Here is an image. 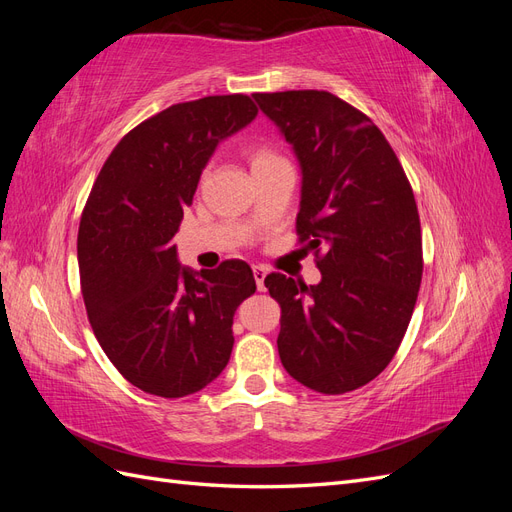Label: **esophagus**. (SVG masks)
<instances>
[{"mask_svg": "<svg viewBox=\"0 0 512 512\" xmlns=\"http://www.w3.org/2000/svg\"><path fill=\"white\" fill-rule=\"evenodd\" d=\"M252 271H254V280H256V286H258V290H265V277H267V269L262 267V265H254V267H252Z\"/></svg>", "mask_w": 512, "mask_h": 512, "instance_id": "1", "label": "esophagus"}]
</instances>
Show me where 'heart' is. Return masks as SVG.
<instances>
[{"mask_svg": "<svg viewBox=\"0 0 512 512\" xmlns=\"http://www.w3.org/2000/svg\"><path fill=\"white\" fill-rule=\"evenodd\" d=\"M277 162H284V158L273 147H269L267 143H252L250 145L252 170L265 168V166H271V164H277Z\"/></svg>", "mask_w": 512, "mask_h": 512, "instance_id": "obj_1", "label": "heart"}]
</instances>
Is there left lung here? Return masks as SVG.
Instances as JSON below:
<instances>
[{"label": "left lung", "mask_w": 512, "mask_h": 512, "mask_svg": "<svg viewBox=\"0 0 512 512\" xmlns=\"http://www.w3.org/2000/svg\"><path fill=\"white\" fill-rule=\"evenodd\" d=\"M303 170L299 243L314 250L316 286L269 273L280 303L282 365L303 386L342 395L393 361L423 277L412 185L380 128L329 91L254 94Z\"/></svg>", "instance_id": "left-lung-1"}]
</instances>
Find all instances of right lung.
I'll use <instances>...</instances> for the list:
<instances>
[{
	"label": "right lung",
	"instance_id": "1",
	"mask_svg": "<svg viewBox=\"0 0 512 512\" xmlns=\"http://www.w3.org/2000/svg\"><path fill=\"white\" fill-rule=\"evenodd\" d=\"M256 113L243 94L168 106L121 138L89 192L76 243L87 318L108 361L149 395H192L230 359L252 269L232 258L192 273L173 237L213 149Z\"/></svg>",
	"mask_w": 512,
	"mask_h": 512
}]
</instances>
